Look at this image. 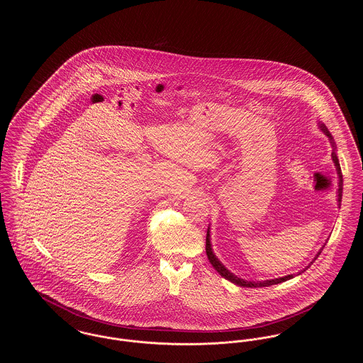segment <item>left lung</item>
<instances>
[{
    "label": "left lung",
    "mask_w": 363,
    "mask_h": 363,
    "mask_svg": "<svg viewBox=\"0 0 363 363\" xmlns=\"http://www.w3.org/2000/svg\"><path fill=\"white\" fill-rule=\"evenodd\" d=\"M321 129L324 130V133L328 136L329 140H330V143H332V147H333V151H332V160H333V163H335V166H336V170H337V175H339V189H337V201H339V207H340V203H342V193H343V177H342V169H340V164H339V159H337V156H336V152H335V143H333V138L330 136V133L328 132V129L324 126V125H321ZM209 228H208L207 231V240H206V252H207L208 259H209V262L212 264V267L222 275V277L227 279V280H230V281H233L234 284H237V286H241V287H250V289H256V287H268V286H272V284H277V283H281V281H286V280H289V279H291L294 277L293 275H289V277H279V279H271V280H264V281H247V280H243L241 277H237L234 274H231L228 269H225V265L219 261V259L215 257V255H213V252H212V247H211V240H209ZM324 249V247H323ZM323 249L317 253V256L314 257V259H317L318 256H320V253L323 252ZM313 259V261H314ZM313 261H311V264H313ZM311 267V265H309ZM308 267V268H309ZM308 268H305V269H308ZM303 269V271H305ZM302 271V272H303Z\"/></svg>",
    "instance_id": "1"
}]
</instances>
